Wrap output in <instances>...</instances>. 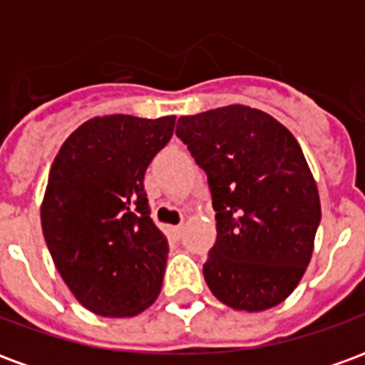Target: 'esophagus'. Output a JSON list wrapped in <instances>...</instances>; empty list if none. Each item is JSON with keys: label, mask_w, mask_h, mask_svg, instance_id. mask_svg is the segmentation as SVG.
Returning <instances> with one entry per match:
<instances>
[{"label": "esophagus", "mask_w": 365, "mask_h": 365, "mask_svg": "<svg viewBox=\"0 0 365 365\" xmlns=\"http://www.w3.org/2000/svg\"><path fill=\"white\" fill-rule=\"evenodd\" d=\"M172 232H174V237H182L183 232V225H175V227H172Z\"/></svg>", "instance_id": "esophagus-1"}]
</instances>
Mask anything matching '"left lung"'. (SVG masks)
Wrapping results in <instances>:
<instances>
[{"instance_id":"1","label":"left lung","mask_w":365,"mask_h":365,"mask_svg":"<svg viewBox=\"0 0 365 365\" xmlns=\"http://www.w3.org/2000/svg\"><path fill=\"white\" fill-rule=\"evenodd\" d=\"M175 135L207 174L217 242L203 264L225 305L264 311L297 287L311 262L321 201L301 146L246 105L180 117Z\"/></svg>"}]
</instances>
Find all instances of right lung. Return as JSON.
Returning a JSON list of instances; mask_svg holds the SVG:
<instances>
[{"instance_id":"add662e5","label":"right lung","mask_w":365,"mask_h":365,"mask_svg":"<svg viewBox=\"0 0 365 365\" xmlns=\"http://www.w3.org/2000/svg\"><path fill=\"white\" fill-rule=\"evenodd\" d=\"M175 117L107 115L83 123L52 162L41 222L74 297L101 317H135L164 279L168 240L150 219L144 172Z\"/></svg>"}]
</instances>
